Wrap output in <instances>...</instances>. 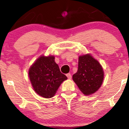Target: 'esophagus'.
<instances>
[{
  "label": "esophagus",
  "instance_id": "1",
  "mask_svg": "<svg viewBox=\"0 0 129 129\" xmlns=\"http://www.w3.org/2000/svg\"><path fill=\"white\" fill-rule=\"evenodd\" d=\"M66 75H67V78H68V79H71V78H72V75H71V74H70V73H69V74H67Z\"/></svg>",
  "mask_w": 129,
  "mask_h": 129
}]
</instances>
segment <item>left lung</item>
<instances>
[{
    "mask_svg": "<svg viewBox=\"0 0 129 129\" xmlns=\"http://www.w3.org/2000/svg\"><path fill=\"white\" fill-rule=\"evenodd\" d=\"M72 79L84 94L90 95L101 87L104 71L98 61L87 54L79 57L77 72L73 75Z\"/></svg>",
    "mask_w": 129,
    "mask_h": 129,
    "instance_id": "left-lung-1",
    "label": "left lung"
}]
</instances>
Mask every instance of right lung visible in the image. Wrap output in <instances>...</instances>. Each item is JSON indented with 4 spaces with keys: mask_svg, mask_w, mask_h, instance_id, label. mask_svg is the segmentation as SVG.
I'll return each mask as SVG.
<instances>
[{
    "mask_svg": "<svg viewBox=\"0 0 129 129\" xmlns=\"http://www.w3.org/2000/svg\"><path fill=\"white\" fill-rule=\"evenodd\" d=\"M54 56H41L28 71L30 80L34 90L44 98H51L56 93L61 83L67 79L55 62Z\"/></svg>",
    "mask_w": 129,
    "mask_h": 129,
    "instance_id": "right-lung-1",
    "label": "right lung"
}]
</instances>
